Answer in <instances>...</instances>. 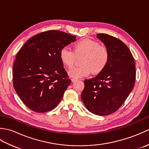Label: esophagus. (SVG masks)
I'll use <instances>...</instances> for the list:
<instances>
[{"label":"esophagus","instance_id":"34e87169","mask_svg":"<svg viewBox=\"0 0 149 149\" xmlns=\"http://www.w3.org/2000/svg\"><path fill=\"white\" fill-rule=\"evenodd\" d=\"M71 81H72V83H75V82L77 81H78V79H72Z\"/></svg>","mask_w":149,"mask_h":149}]
</instances>
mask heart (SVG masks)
Instances as JSON below:
<instances>
[{
    "label": "heart",
    "mask_w": 149,
    "mask_h": 149,
    "mask_svg": "<svg viewBox=\"0 0 149 149\" xmlns=\"http://www.w3.org/2000/svg\"><path fill=\"white\" fill-rule=\"evenodd\" d=\"M74 50L63 47L59 52V58L66 68H72L77 58L83 56L79 67L69 71L68 75L73 79L89 75L91 72L99 74L105 68L109 60V52L106 47L100 45L99 42L89 38H83L73 45Z\"/></svg>",
    "instance_id": "obj_1"
}]
</instances>
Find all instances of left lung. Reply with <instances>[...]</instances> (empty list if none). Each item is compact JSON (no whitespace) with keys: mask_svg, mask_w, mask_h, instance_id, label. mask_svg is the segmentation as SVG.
<instances>
[{"mask_svg":"<svg viewBox=\"0 0 149 149\" xmlns=\"http://www.w3.org/2000/svg\"><path fill=\"white\" fill-rule=\"evenodd\" d=\"M109 52V60L95 77L84 81L82 100L95 115L105 116L118 110L133 89L136 68L133 56L121 40L107 34H97Z\"/></svg>","mask_w":149,"mask_h":149,"instance_id":"1","label":"left lung"}]
</instances>
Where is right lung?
<instances>
[{"label":"right lung","mask_w":149,"mask_h":149,"mask_svg":"<svg viewBox=\"0 0 149 149\" xmlns=\"http://www.w3.org/2000/svg\"><path fill=\"white\" fill-rule=\"evenodd\" d=\"M75 38L60 31H45L31 38L19 50L13 64V86L30 109L45 113L60 102L71 81L59 52Z\"/></svg>","instance_id":"1"}]
</instances>
